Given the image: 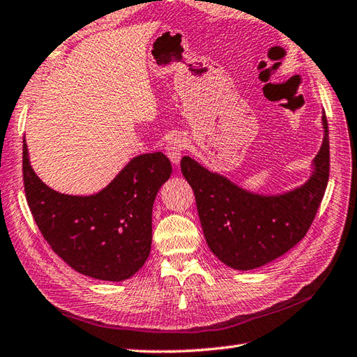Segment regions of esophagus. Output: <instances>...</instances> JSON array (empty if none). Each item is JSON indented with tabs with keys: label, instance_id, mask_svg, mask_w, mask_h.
<instances>
[{
	"label": "esophagus",
	"instance_id": "1",
	"mask_svg": "<svg viewBox=\"0 0 357 357\" xmlns=\"http://www.w3.org/2000/svg\"><path fill=\"white\" fill-rule=\"evenodd\" d=\"M185 148H186L185 139L180 137V136H176V137H171L168 142H166L165 151H166V155L169 157V160L174 165H178L181 155H183Z\"/></svg>",
	"mask_w": 357,
	"mask_h": 357
}]
</instances>
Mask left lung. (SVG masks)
<instances>
[{"instance_id": "1", "label": "left lung", "mask_w": 357, "mask_h": 357, "mask_svg": "<svg viewBox=\"0 0 357 357\" xmlns=\"http://www.w3.org/2000/svg\"><path fill=\"white\" fill-rule=\"evenodd\" d=\"M324 140L303 186L278 195L253 194L191 157L181 172L191 185L206 243L221 263L252 271L289 252L304 238L326 192L330 172L328 123L322 113Z\"/></svg>"}]
</instances>
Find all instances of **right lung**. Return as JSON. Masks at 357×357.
I'll return each mask as SVG.
<instances>
[{"mask_svg": "<svg viewBox=\"0 0 357 357\" xmlns=\"http://www.w3.org/2000/svg\"><path fill=\"white\" fill-rule=\"evenodd\" d=\"M171 172L163 153L142 154L98 194L67 195L36 176L22 140L24 191L39 231L71 268L94 280H128L145 264L151 252L153 204Z\"/></svg>", "mask_w": 357, "mask_h": 357, "instance_id": "add662e5", "label": "right lung"}]
</instances>
